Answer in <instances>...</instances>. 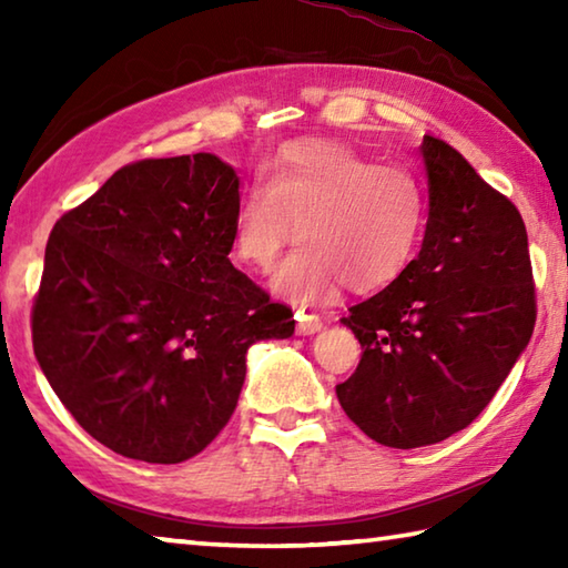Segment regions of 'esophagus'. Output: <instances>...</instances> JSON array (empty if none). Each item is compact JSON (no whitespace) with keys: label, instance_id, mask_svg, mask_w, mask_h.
<instances>
[{"label":"esophagus","instance_id":"1","mask_svg":"<svg viewBox=\"0 0 568 568\" xmlns=\"http://www.w3.org/2000/svg\"><path fill=\"white\" fill-rule=\"evenodd\" d=\"M318 331H323V321L318 318V315L303 313V311L295 313V333L297 335H313Z\"/></svg>","mask_w":568,"mask_h":568}]
</instances>
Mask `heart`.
<instances>
[{
    "label": "heart",
    "instance_id": "b5f03b06",
    "mask_svg": "<svg viewBox=\"0 0 568 568\" xmlns=\"http://www.w3.org/2000/svg\"><path fill=\"white\" fill-rule=\"evenodd\" d=\"M426 227L418 178L335 142H295L240 200L233 245L255 273L273 271L295 235L301 247L271 287L295 305L333 301L348 285L376 293L416 255Z\"/></svg>",
    "mask_w": 568,
    "mask_h": 568
}]
</instances>
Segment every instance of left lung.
<instances>
[{
    "mask_svg": "<svg viewBox=\"0 0 568 568\" xmlns=\"http://www.w3.org/2000/svg\"><path fill=\"white\" fill-rule=\"evenodd\" d=\"M428 223L416 261L341 318L363 355L335 386L343 410L388 448L446 440L484 410L526 351L536 301L526 225L444 140L420 142Z\"/></svg>",
    "mask_w": 568,
    "mask_h": 568,
    "instance_id": "obj_1",
    "label": "left lung"
}]
</instances>
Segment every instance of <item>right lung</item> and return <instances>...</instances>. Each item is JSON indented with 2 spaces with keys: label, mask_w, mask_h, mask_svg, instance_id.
<instances>
[{
  "label": "right lung",
  "mask_w": 568,
  "mask_h": 568,
  "mask_svg": "<svg viewBox=\"0 0 568 568\" xmlns=\"http://www.w3.org/2000/svg\"><path fill=\"white\" fill-rule=\"evenodd\" d=\"M240 178L213 152L142 160L57 220L32 311L37 363L120 456L180 464L233 416L245 355L291 307L230 263Z\"/></svg>",
  "instance_id": "right-lung-1"
}]
</instances>
